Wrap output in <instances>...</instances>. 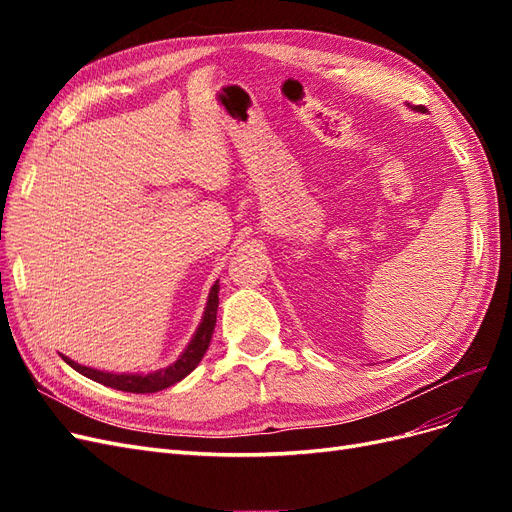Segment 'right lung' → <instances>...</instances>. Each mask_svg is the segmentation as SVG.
<instances>
[{
    "instance_id": "obj_1",
    "label": "right lung",
    "mask_w": 512,
    "mask_h": 512,
    "mask_svg": "<svg viewBox=\"0 0 512 512\" xmlns=\"http://www.w3.org/2000/svg\"><path fill=\"white\" fill-rule=\"evenodd\" d=\"M218 292H220V284L215 282L211 286V292H209L203 320H200L198 329L192 337V342L188 344V348L181 352V356L175 363H170L164 369L151 371V374H108V371H100V369H94V367H85V365L74 363L72 359H68V356H64V354H61V356H64V361L72 369L79 371V374L87 376L89 380H94V382H100L104 386H111V389H117V391L158 393L162 389H168V386H173L179 380H183L185 376L190 374V371L196 369V365L200 361H203V356H205V352L211 344L215 320H218V303H220Z\"/></svg>"
}]
</instances>
